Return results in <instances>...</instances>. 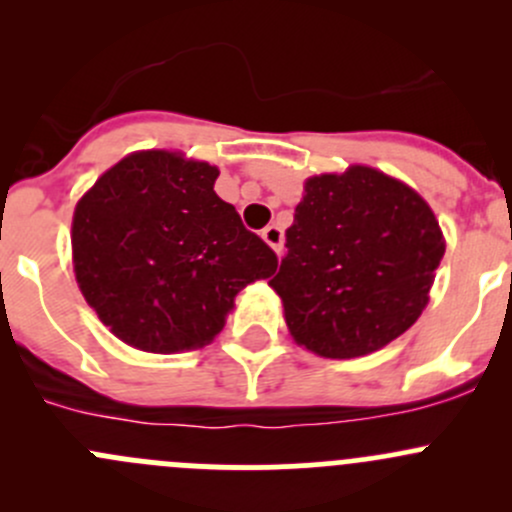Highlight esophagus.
<instances>
[{
    "mask_svg": "<svg viewBox=\"0 0 512 512\" xmlns=\"http://www.w3.org/2000/svg\"><path fill=\"white\" fill-rule=\"evenodd\" d=\"M262 240L267 242V245L272 247V250L280 255L282 252V242H285V232H282L280 225H267L265 230H262Z\"/></svg>",
    "mask_w": 512,
    "mask_h": 512,
    "instance_id": "esophagus-1",
    "label": "esophagus"
}]
</instances>
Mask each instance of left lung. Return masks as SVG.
<instances>
[{
  "label": "left lung",
  "instance_id": "left-lung-1",
  "mask_svg": "<svg viewBox=\"0 0 512 512\" xmlns=\"http://www.w3.org/2000/svg\"><path fill=\"white\" fill-rule=\"evenodd\" d=\"M285 237L270 287L294 342L327 359L401 337L428 304L446 252L426 200L369 165L309 178Z\"/></svg>",
  "mask_w": 512,
  "mask_h": 512
}]
</instances>
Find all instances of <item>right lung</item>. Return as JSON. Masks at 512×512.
I'll return each mask as SVG.
<instances>
[{
    "mask_svg": "<svg viewBox=\"0 0 512 512\" xmlns=\"http://www.w3.org/2000/svg\"><path fill=\"white\" fill-rule=\"evenodd\" d=\"M218 175L183 153H131L76 205V282L121 342L153 354L205 347L235 294L277 270L272 247L213 190Z\"/></svg>",
    "mask_w": 512,
    "mask_h": 512,
    "instance_id": "right-lung-1",
    "label": "right lung"
}]
</instances>
